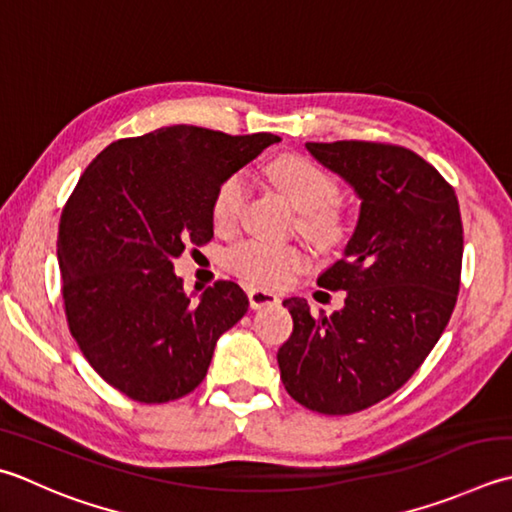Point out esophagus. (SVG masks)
Returning a JSON list of instances; mask_svg holds the SVG:
<instances>
[{"mask_svg": "<svg viewBox=\"0 0 512 512\" xmlns=\"http://www.w3.org/2000/svg\"><path fill=\"white\" fill-rule=\"evenodd\" d=\"M248 302L253 310L264 308V306H275L279 304V295L266 288H248Z\"/></svg>", "mask_w": 512, "mask_h": 512, "instance_id": "34e87169", "label": "esophagus"}]
</instances>
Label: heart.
Wrapping results in <instances>:
<instances>
[{"mask_svg":"<svg viewBox=\"0 0 512 512\" xmlns=\"http://www.w3.org/2000/svg\"><path fill=\"white\" fill-rule=\"evenodd\" d=\"M266 175L302 217L299 230L319 246L342 242L346 222L342 208L337 206L339 186L326 170L302 155L275 157L266 166ZM248 186L242 173H233L217 186L210 217L217 230H233L244 213ZM224 264L230 273L250 284L282 286L306 266V255L295 246L268 244L262 239H244L226 250Z\"/></svg>","mask_w":512,"mask_h":512,"instance_id":"heart-1","label":"heart"}]
</instances>
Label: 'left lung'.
<instances>
[{"label":"left lung","mask_w":512,"mask_h":512,"mask_svg":"<svg viewBox=\"0 0 512 512\" xmlns=\"http://www.w3.org/2000/svg\"><path fill=\"white\" fill-rule=\"evenodd\" d=\"M306 148L355 188L362 208L344 257L317 279L346 290L344 308L313 315L306 299H284L293 335L277 364L295 402L350 415L402 388L442 337L462 277V215L455 188L404 146Z\"/></svg>","instance_id":"left-lung-1"}]
</instances>
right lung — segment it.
<instances>
[{
    "mask_svg": "<svg viewBox=\"0 0 512 512\" xmlns=\"http://www.w3.org/2000/svg\"><path fill=\"white\" fill-rule=\"evenodd\" d=\"M277 142L179 124L117 139L79 177L57 235L66 322L119 393L164 404L202 384L219 335L244 317L248 297L219 279L193 302L173 259L213 239L217 186Z\"/></svg>",
    "mask_w": 512,
    "mask_h": 512,
    "instance_id": "add662e5",
    "label": "right lung"
}]
</instances>
